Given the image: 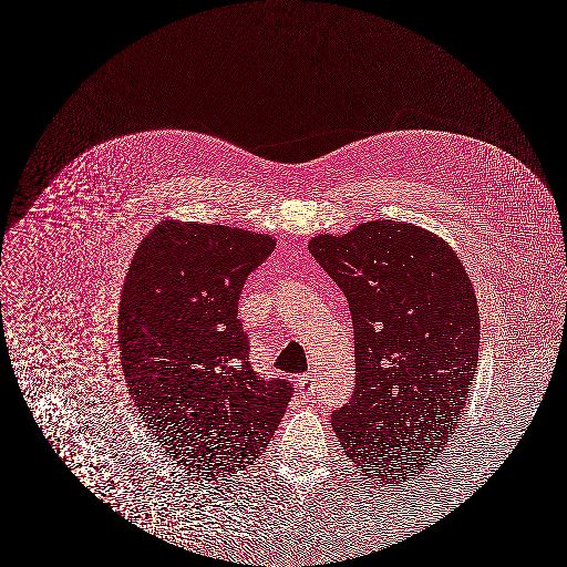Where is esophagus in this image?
<instances>
[{
    "instance_id": "34e87169",
    "label": "esophagus",
    "mask_w": 567,
    "mask_h": 567,
    "mask_svg": "<svg viewBox=\"0 0 567 567\" xmlns=\"http://www.w3.org/2000/svg\"><path fill=\"white\" fill-rule=\"evenodd\" d=\"M295 385L299 388V391L303 393V395H312L313 390V377L312 374H301V377H297L295 379Z\"/></svg>"
}]
</instances>
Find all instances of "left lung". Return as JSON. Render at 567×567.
<instances>
[{
    "mask_svg": "<svg viewBox=\"0 0 567 567\" xmlns=\"http://www.w3.org/2000/svg\"><path fill=\"white\" fill-rule=\"evenodd\" d=\"M313 259L348 297L355 388L332 430L355 467L400 484L433 467L477 369L480 308L442 236L393 219L318 235Z\"/></svg>",
    "mask_w": 567,
    "mask_h": 567,
    "instance_id": "left-lung-1",
    "label": "left lung"
}]
</instances>
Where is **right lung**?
<instances>
[{"instance_id": "1", "label": "right lung", "mask_w": 567, "mask_h": 567, "mask_svg": "<svg viewBox=\"0 0 567 567\" xmlns=\"http://www.w3.org/2000/svg\"><path fill=\"white\" fill-rule=\"evenodd\" d=\"M274 236L163 219L137 245L118 301V353L130 395L176 465L228 477L254 465L291 400V383L249 364L238 320L247 276Z\"/></svg>"}]
</instances>
